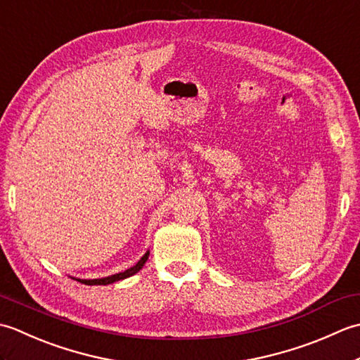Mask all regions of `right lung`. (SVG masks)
<instances>
[{
	"label": "right lung",
	"instance_id": "add662e5",
	"mask_svg": "<svg viewBox=\"0 0 360 360\" xmlns=\"http://www.w3.org/2000/svg\"><path fill=\"white\" fill-rule=\"evenodd\" d=\"M148 255H150V250H147L143 254V257L137 262L134 266L129 267V269L124 271V272H119V274H114V275H110V277H103V278H94V280H85V278H75L72 277L74 280H77L80 283H83V285H88V286H93V285H111V283H116L119 280H125L128 277H131V275H134L136 272H139L143 264L147 263L148 259Z\"/></svg>",
	"mask_w": 360,
	"mask_h": 360
}]
</instances>
